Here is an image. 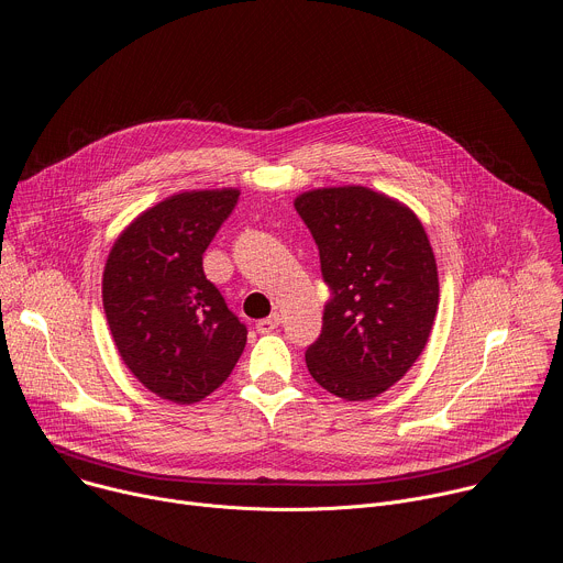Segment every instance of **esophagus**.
Masks as SVG:
<instances>
[{"instance_id":"34e87169","label":"esophagus","mask_w":563,"mask_h":563,"mask_svg":"<svg viewBox=\"0 0 563 563\" xmlns=\"http://www.w3.org/2000/svg\"><path fill=\"white\" fill-rule=\"evenodd\" d=\"M278 325H280V317H278V314H272V317L261 319L258 323H255V330H258L261 334H267V332H274Z\"/></svg>"}]
</instances>
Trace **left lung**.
Segmentation results:
<instances>
[{"mask_svg": "<svg viewBox=\"0 0 563 563\" xmlns=\"http://www.w3.org/2000/svg\"><path fill=\"white\" fill-rule=\"evenodd\" d=\"M332 298L305 364L328 393L364 401L388 390L422 354L438 312L427 231L401 201L364 186L296 197Z\"/></svg>", "mask_w": 563, "mask_h": 563, "instance_id": "1", "label": "left lung"}]
</instances>
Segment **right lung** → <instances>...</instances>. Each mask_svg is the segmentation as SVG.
<instances>
[{
	"mask_svg": "<svg viewBox=\"0 0 563 563\" xmlns=\"http://www.w3.org/2000/svg\"><path fill=\"white\" fill-rule=\"evenodd\" d=\"M240 190H188L143 211L114 242L103 308L130 373L155 395L195 404L224 384L246 343L201 267Z\"/></svg>",
	"mask_w": 563,
	"mask_h": 563,
	"instance_id": "1",
	"label": "right lung"
}]
</instances>
